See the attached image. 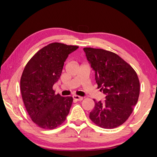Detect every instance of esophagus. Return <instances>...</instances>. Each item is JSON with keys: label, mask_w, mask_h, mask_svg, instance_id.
Returning <instances> with one entry per match:
<instances>
[{"label": "esophagus", "mask_w": 157, "mask_h": 157, "mask_svg": "<svg viewBox=\"0 0 157 157\" xmlns=\"http://www.w3.org/2000/svg\"><path fill=\"white\" fill-rule=\"evenodd\" d=\"M73 99L75 100H77V101H81V100H83V98L82 97H80V96H78V95H73Z\"/></svg>", "instance_id": "esophagus-1"}]
</instances>
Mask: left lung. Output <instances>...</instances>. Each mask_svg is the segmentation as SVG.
Instances as JSON below:
<instances>
[{
    "label": "left lung",
    "instance_id": "8db88e82",
    "mask_svg": "<svg viewBox=\"0 0 157 157\" xmlns=\"http://www.w3.org/2000/svg\"><path fill=\"white\" fill-rule=\"evenodd\" d=\"M86 59L95 71L98 88L106 96L96 101L89 118L98 126L113 129L121 125L131 115L140 93L136 73L118 55L103 49L84 48Z\"/></svg>",
    "mask_w": 157,
    "mask_h": 157
}]
</instances>
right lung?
Listing matches in <instances>:
<instances>
[{
    "label": "right lung",
    "mask_w": 157,
    "mask_h": 157,
    "mask_svg": "<svg viewBox=\"0 0 157 157\" xmlns=\"http://www.w3.org/2000/svg\"><path fill=\"white\" fill-rule=\"evenodd\" d=\"M78 46L52 43L39 50L26 64L20 82L21 92L34 123L52 129L65 121L73 98L55 95L52 86L59 80L69 54Z\"/></svg>",
    "instance_id": "obj_1"
}]
</instances>
